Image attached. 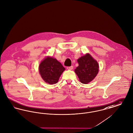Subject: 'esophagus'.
<instances>
[{
    "label": "esophagus",
    "mask_w": 133,
    "mask_h": 133,
    "mask_svg": "<svg viewBox=\"0 0 133 133\" xmlns=\"http://www.w3.org/2000/svg\"><path fill=\"white\" fill-rule=\"evenodd\" d=\"M73 66H68L66 68H67V69L68 70H72L73 69Z\"/></svg>",
    "instance_id": "obj_1"
}]
</instances>
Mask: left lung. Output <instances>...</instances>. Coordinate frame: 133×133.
<instances>
[{"mask_svg":"<svg viewBox=\"0 0 133 133\" xmlns=\"http://www.w3.org/2000/svg\"><path fill=\"white\" fill-rule=\"evenodd\" d=\"M79 66L75 69L80 82L88 84L96 76L99 71L97 62L89 54L82 56L78 59Z\"/></svg>","mask_w":133,"mask_h":133,"instance_id":"obj_1","label":"left lung"}]
</instances>
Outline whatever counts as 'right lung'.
Listing matches in <instances>:
<instances>
[{
  "mask_svg": "<svg viewBox=\"0 0 133 133\" xmlns=\"http://www.w3.org/2000/svg\"><path fill=\"white\" fill-rule=\"evenodd\" d=\"M65 68L56 59L47 57L41 62L39 71L42 78L49 84H56Z\"/></svg>",
  "mask_w": 133,
  "mask_h": 133,
  "instance_id": "obj_1",
  "label": "right lung"
}]
</instances>
